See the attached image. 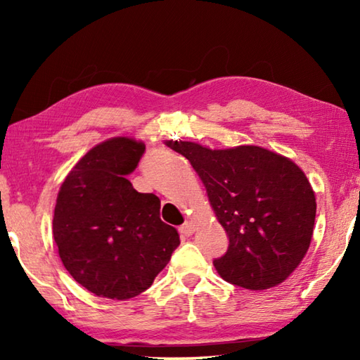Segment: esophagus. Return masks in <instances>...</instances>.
I'll return each mask as SVG.
<instances>
[{"mask_svg": "<svg viewBox=\"0 0 360 360\" xmlns=\"http://www.w3.org/2000/svg\"><path fill=\"white\" fill-rule=\"evenodd\" d=\"M195 231V225L192 224V222H184L179 227V233L182 235V236H191L192 233Z\"/></svg>", "mask_w": 360, "mask_h": 360, "instance_id": "obj_1", "label": "esophagus"}]
</instances>
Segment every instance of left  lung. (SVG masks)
Here are the masks:
<instances>
[{"instance_id":"1","label":"left lung","mask_w":360,"mask_h":360,"mask_svg":"<svg viewBox=\"0 0 360 360\" xmlns=\"http://www.w3.org/2000/svg\"><path fill=\"white\" fill-rule=\"evenodd\" d=\"M184 155L208 192L229 248L214 259L225 281L262 290L283 283L311 243L316 198L294 162L259 146L212 150L167 141Z\"/></svg>"}]
</instances>
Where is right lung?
Returning a JSON list of instances; mask_svg holds the SVG:
<instances>
[{"label":"right lung","instance_id":"1","mask_svg":"<svg viewBox=\"0 0 360 360\" xmlns=\"http://www.w3.org/2000/svg\"><path fill=\"white\" fill-rule=\"evenodd\" d=\"M146 150L130 138L90 149L66 176L53 211L60 259L92 294L127 300L149 289L179 246V235L160 219V200L133 188Z\"/></svg>","mask_w":360,"mask_h":360}]
</instances>
